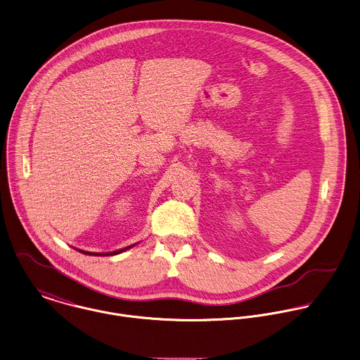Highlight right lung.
Instances as JSON below:
<instances>
[{"label": "right lung", "mask_w": 360, "mask_h": 360, "mask_svg": "<svg viewBox=\"0 0 360 360\" xmlns=\"http://www.w3.org/2000/svg\"><path fill=\"white\" fill-rule=\"evenodd\" d=\"M133 245H130V247H127V248H123V250H117V251H113V252H105V254H96V252H86V251H81L82 254H85V255H95V257H108V255H116V254H120V252H123V251H126V250H129V248H131Z\"/></svg>", "instance_id": "1"}]
</instances>
